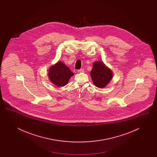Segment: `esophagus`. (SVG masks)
I'll list each match as a JSON object with an SVG mask.
<instances>
[{"mask_svg": "<svg viewBox=\"0 0 157 157\" xmlns=\"http://www.w3.org/2000/svg\"><path fill=\"white\" fill-rule=\"evenodd\" d=\"M84 72V70L83 69H81L78 70V73H81V72Z\"/></svg>", "mask_w": 157, "mask_h": 157, "instance_id": "obj_1", "label": "esophagus"}]
</instances>
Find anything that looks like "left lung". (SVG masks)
I'll use <instances>...</instances> for the list:
<instances>
[{"instance_id": "obj_1", "label": "left lung", "mask_w": 157, "mask_h": 157, "mask_svg": "<svg viewBox=\"0 0 157 157\" xmlns=\"http://www.w3.org/2000/svg\"><path fill=\"white\" fill-rule=\"evenodd\" d=\"M90 75L94 84L99 88H104L111 81L113 77L112 70L102 61H95Z\"/></svg>"}]
</instances>
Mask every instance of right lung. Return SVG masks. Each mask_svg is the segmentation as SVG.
<instances>
[{
    "label": "right lung",
    "mask_w": 157,
    "mask_h": 157,
    "mask_svg": "<svg viewBox=\"0 0 157 157\" xmlns=\"http://www.w3.org/2000/svg\"><path fill=\"white\" fill-rule=\"evenodd\" d=\"M74 75L71 69L61 61H58L49 67L48 74L50 82L58 87L65 86Z\"/></svg>",
    "instance_id": "obj_1"
}]
</instances>
